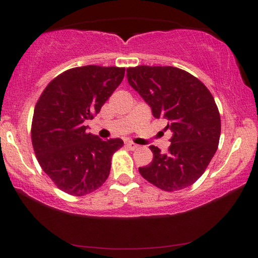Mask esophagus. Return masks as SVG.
I'll return each mask as SVG.
<instances>
[{"mask_svg": "<svg viewBox=\"0 0 258 258\" xmlns=\"http://www.w3.org/2000/svg\"><path fill=\"white\" fill-rule=\"evenodd\" d=\"M125 146H126V148H129L130 150H135V149H137V148H139V146H137V144H135L134 142H126Z\"/></svg>", "mask_w": 258, "mask_h": 258, "instance_id": "1", "label": "esophagus"}]
</instances>
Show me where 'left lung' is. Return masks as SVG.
Segmentation results:
<instances>
[{
  "label": "left lung",
  "mask_w": 258,
  "mask_h": 258,
  "mask_svg": "<svg viewBox=\"0 0 258 258\" xmlns=\"http://www.w3.org/2000/svg\"><path fill=\"white\" fill-rule=\"evenodd\" d=\"M128 83L151 108L168 119V153L150 146L154 158L140 174L164 191L191 185L210 163L218 147L221 117L213 95L199 79L175 67L139 66L126 69Z\"/></svg>",
  "instance_id": "8db88e82"
}]
</instances>
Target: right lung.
<instances>
[{
    "instance_id": "add662e5",
    "label": "right lung",
    "mask_w": 258,
    "mask_h": 258,
    "mask_svg": "<svg viewBox=\"0 0 258 258\" xmlns=\"http://www.w3.org/2000/svg\"><path fill=\"white\" fill-rule=\"evenodd\" d=\"M124 68L84 66L55 77L35 105L31 142L38 163L62 191L93 192L108 178L121 139L101 140L87 132L124 77Z\"/></svg>"
}]
</instances>
